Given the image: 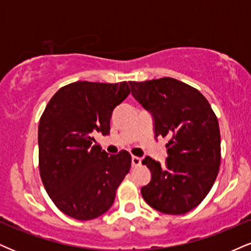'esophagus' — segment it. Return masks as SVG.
<instances>
[{
	"instance_id": "esophagus-1",
	"label": "esophagus",
	"mask_w": 251,
	"mask_h": 251,
	"mask_svg": "<svg viewBox=\"0 0 251 251\" xmlns=\"http://www.w3.org/2000/svg\"><path fill=\"white\" fill-rule=\"evenodd\" d=\"M141 165V159L138 158V156H132V166L133 167H137V166Z\"/></svg>"
}]
</instances>
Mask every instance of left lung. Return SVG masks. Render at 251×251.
Instances as JSON below:
<instances>
[{
	"mask_svg": "<svg viewBox=\"0 0 251 251\" xmlns=\"http://www.w3.org/2000/svg\"><path fill=\"white\" fill-rule=\"evenodd\" d=\"M132 96L151 112L155 138H167L165 167L150 156L152 179L141 188L155 210L181 215L194 209L215 182L221 162L217 118L203 95L174 78L129 81Z\"/></svg>",
	"mask_w": 251,
	"mask_h": 251,
	"instance_id": "left-lung-1",
	"label": "left lung"
}]
</instances>
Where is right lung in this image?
Here are the masks:
<instances>
[{
  "label": "right lung",
  "mask_w": 251,
  "mask_h": 251,
  "mask_svg": "<svg viewBox=\"0 0 251 251\" xmlns=\"http://www.w3.org/2000/svg\"><path fill=\"white\" fill-rule=\"evenodd\" d=\"M129 92L126 81H76L60 87L39 119V174L51 200L68 216L92 220L113 204L132 158L127 151L108 156L95 137L110 133L113 110Z\"/></svg>",
  "instance_id": "right-lung-1"
}]
</instances>
